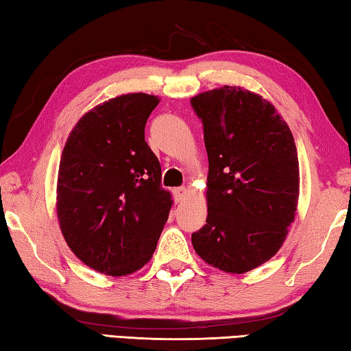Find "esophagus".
<instances>
[{
    "mask_svg": "<svg viewBox=\"0 0 351 351\" xmlns=\"http://www.w3.org/2000/svg\"><path fill=\"white\" fill-rule=\"evenodd\" d=\"M186 195H187V189L186 187H176V189H173V198H175L176 203H181V201L186 198Z\"/></svg>",
    "mask_w": 351,
    "mask_h": 351,
    "instance_id": "obj_1",
    "label": "esophagus"
}]
</instances>
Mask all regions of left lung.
Segmentation results:
<instances>
[{"label":"left lung","mask_w":351,"mask_h":351,"mask_svg":"<svg viewBox=\"0 0 351 351\" xmlns=\"http://www.w3.org/2000/svg\"><path fill=\"white\" fill-rule=\"evenodd\" d=\"M209 158L207 219L192 245L206 263L245 274L274 257L299 199L293 133L274 105L240 86L190 99Z\"/></svg>","instance_id":"left-lung-1"}]
</instances>
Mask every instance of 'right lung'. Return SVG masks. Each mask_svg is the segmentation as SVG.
Listing matches in <instances>:
<instances>
[{
  "mask_svg": "<svg viewBox=\"0 0 351 351\" xmlns=\"http://www.w3.org/2000/svg\"><path fill=\"white\" fill-rule=\"evenodd\" d=\"M159 99L122 94L94 106L69 133L57 178V217L75 257L111 277L150 261L173 204L145 142Z\"/></svg>",
  "mask_w": 351,
  "mask_h": 351,
  "instance_id": "add662e5",
  "label": "right lung"
}]
</instances>
